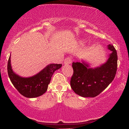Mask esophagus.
Wrapping results in <instances>:
<instances>
[{
  "instance_id": "34e87169",
  "label": "esophagus",
  "mask_w": 129,
  "mask_h": 129,
  "mask_svg": "<svg viewBox=\"0 0 129 129\" xmlns=\"http://www.w3.org/2000/svg\"><path fill=\"white\" fill-rule=\"evenodd\" d=\"M72 59H71L70 57H66V58L65 59L63 63H64L65 65H69L72 63Z\"/></svg>"
}]
</instances>
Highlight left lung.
Returning a JSON list of instances; mask_svg holds the SVG:
<instances>
[{"instance_id":"obj_1","label":"left lung","mask_w":129,"mask_h":129,"mask_svg":"<svg viewBox=\"0 0 129 129\" xmlns=\"http://www.w3.org/2000/svg\"><path fill=\"white\" fill-rule=\"evenodd\" d=\"M107 48L111 53L107 61L100 66L93 68L89 62L83 59L73 62V75L70 85L77 94L84 98H94L113 81L116 73L118 56L112 44H109Z\"/></svg>"}]
</instances>
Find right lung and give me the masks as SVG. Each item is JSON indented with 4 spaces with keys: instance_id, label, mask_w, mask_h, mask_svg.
Here are the masks:
<instances>
[{
    "instance_id": "right-lung-1",
    "label": "right lung",
    "mask_w": 129,
    "mask_h": 129,
    "mask_svg": "<svg viewBox=\"0 0 129 129\" xmlns=\"http://www.w3.org/2000/svg\"><path fill=\"white\" fill-rule=\"evenodd\" d=\"M61 67L62 64L50 63L33 76L22 77L13 71L10 55L8 62V73L13 85L22 95L33 98L39 97L46 92L53 73Z\"/></svg>"
}]
</instances>
